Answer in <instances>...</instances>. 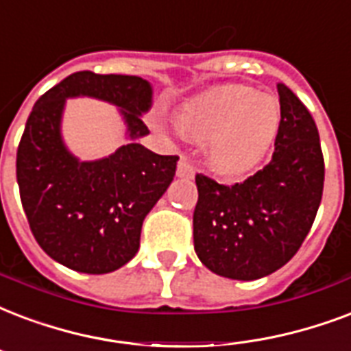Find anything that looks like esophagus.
<instances>
[{"label": "esophagus", "instance_id": "obj_1", "mask_svg": "<svg viewBox=\"0 0 351 351\" xmlns=\"http://www.w3.org/2000/svg\"><path fill=\"white\" fill-rule=\"evenodd\" d=\"M176 176H180V178H193L195 176V167L189 162H187L186 156L180 158V162H178V167H176Z\"/></svg>", "mask_w": 351, "mask_h": 351}]
</instances>
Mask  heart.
<instances>
[{
	"instance_id": "1",
	"label": "heart",
	"mask_w": 351,
	"mask_h": 351,
	"mask_svg": "<svg viewBox=\"0 0 351 351\" xmlns=\"http://www.w3.org/2000/svg\"><path fill=\"white\" fill-rule=\"evenodd\" d=\"M176 123L186 138L206 141L213 169L235 176L254 169L269 152L280 130L282 106L271 93L228 84L187 101Z\"/></svg>"
}]
</instances>
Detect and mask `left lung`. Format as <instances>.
<instances>
[{
    "label": "left lung",
    "mask_w": 351,
    "mask_h": 351,
    "mask_svg": "<svg viewBox=\"0 0 351 351\" xmlns=\"http://www.w3.org/2000/svg\"><path fill=\"white\" fill-rule=\"evenodd\" d=\"M282 123L269 165L241 184L197 175L195 252L219 276L250 282L282 269L309 234L324 187L317 125L300 99L278 82Z\"/></svg>",
    "instance_id": "1"
}]
</instances>
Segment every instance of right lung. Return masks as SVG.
Returning a JSON list of instances; mask_svg holds the SVG:
<instances>
[{"instance_id": "right-lung-1", "label": "right lung", "mask_w": 351, "mask_h": 351, "mask_svg": "<svg viewBox=\"0 0 351 351\" xmlns=\"http://www.w3.org/2000/svg\"><path fill=\"white\" fill-rule=\"evenodd\" d=\"M92 97L120 110L129 141L99 160H79L62 138L65 101ZM151 82L134 75H69L33 106L16 156L29 226L49 258L71 271L106 274L138 254L141 224L173 182L178 156L138 143L149 134Z\"/></svg>"}]
</instances>
